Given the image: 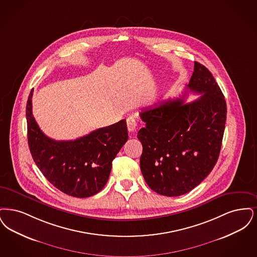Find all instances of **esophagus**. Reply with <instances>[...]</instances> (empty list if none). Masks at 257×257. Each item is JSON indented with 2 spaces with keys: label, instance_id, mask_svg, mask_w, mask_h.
Masks as SVG:
<instances>
[{
  "label": "esophagus",
  "instance_id": "1",
  "mask_svg": "<svg viewBox=\"0 0 257 257\" xmlns=\"http://www.w3.org/2000/svg\"><path fill=\"white\" fill-rule=\"evenodd\" d=\"M126 125H127V130L130 133H134L136 131V126H137L136 118L134 116H130L126 119Z\"/></svg>",
  "mask_w": 257,
  "mask_h": 257
}]
</instances>
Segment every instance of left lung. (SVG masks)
Returning <instances> with one entry per match:
<instances>
[{
  "label": "left lung",
  "instance_id": "1",
  "mask_svg": "<svg viewBox=\"0 0 257 257\" xmlns=\"http://www.w3.org/2000/svg\"><path fill=\"white\" fill-rule=\"evenodd\" d=\"M187 88L201 96L188 103L170 99L140 112L146 123L137 135L143 146L141 172L151 189L167 197L198 186L212 171L222 146L226 102L212 74L195 61Z\"/></svg>",
  "mask_w": 257,
  "mask_h": 257
}]
</instances>
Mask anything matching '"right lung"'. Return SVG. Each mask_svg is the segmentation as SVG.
I'll use <instances>...</instances> for the list:
<instances>
[{
    "instance_id": "add662e5",
    "label": "right lung",
    "mask_w": 257,
    "mask_h": 257,
    "mask_svg": "<svg viewBox=\"0 0 257 257\" xmlns=\"http://www.w3.org/2000/svg\"><path fill=\"white\" fill-rule=\"evenodd\" d=\"M34 89L27 101L28 142L35 164L56 188L69 196L88 198L106 184L112 161L126 142L125 120L98 128L76 140L56 141L39 128L33 115Z\"/></svg>"
}]
</instances>
